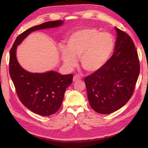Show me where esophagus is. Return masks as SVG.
Returning a JSON list of instances; mask_svg holds the SVG:
<instances>
[{
    "label": "esophagus",
    "mask_w": 148,
    "mask_h": 148,
    "mask_svg": "<svg viewBox=\"0 0 148 148\" xmlns=\"http://www.w3.org/2000/svg\"><path fill=\"white\" fill-rule=\"evenodd\" d=\"M81 79H82V78H81V77H80L79 75H75L74 77H73V82H77V81H78V80H80Z\"/></svg>",
    "instance_id": "34e87169"
}]
</instances>
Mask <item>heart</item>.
I'll use <instances>...</instances> for the list:
<instances>
[{
    "label": "heart",
    "mask_w": 148,
    "mask_h": 148,
    "mask_svg": "<svg viewBox=\"0 0 148 148\" xmlns=\"http://www.w3.org/2000/svg\"><path fill=\"white\" fill-rule=\"evenodd\" d=\"M114 39L107 33L87 28L75 31L66 41V49H62V59L69 68H72L79 57L82 68L89 73L100 70L113 51Z\"/></svg>",
    "instance_id": "obj_1"
}]
</instances>
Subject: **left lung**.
I'll use <instances>...</instances> for the list:
<instances>
[{
    "mask_svg": "<svg viewBox=\"0 0 148 148\" xmlns=\"http://www.w3.org/2000/svg\"><path fill=\"white\" fill-rule=\"evenodd\" d=\"M115 29L117 40L112 56L100 70L84 78L89 104L102 114L113 113L130 100L140 71L132 39L124 31Z\"/></svg>",
    "mask_w": 148,
    "mask_h": 148,
    "instance_id": "obj_1",
    "label": "left lung"
}]
</instances>
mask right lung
<instances>
[{
	"label": "right lung",
	"mask_w": 148,
	"mask_h": 148,
	"mask_svg": "<svg viewBox=\"0 0 148 148\" xmlns=\"http://www.w3.org/2000/svg\"><path fill=\"white\" fill-rule=\"evenodd\" d=\"M63 22L47 21L28 29L16 38L10 51L9 72L18 97L26 107L40 115H51L59 109L66 89L72 83L73 75H63L53 71L43 73L28 72L18 62L16 49L33 31L58 27Z\"/></svg>",
	"instance_id": "add662e5"
}]
</instances>
